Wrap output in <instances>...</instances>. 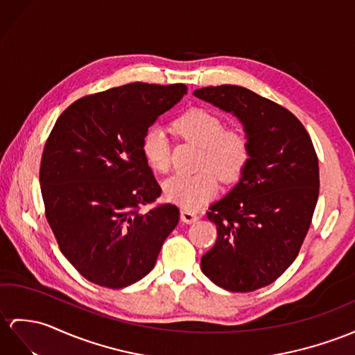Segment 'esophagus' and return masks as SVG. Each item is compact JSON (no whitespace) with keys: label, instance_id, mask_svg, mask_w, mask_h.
Masks as SVG:
<instances>
[{"label":"esophagus","instance_id":"1","mask_svg":"<svg viewBox=\"0 0 355 355\" xmlns=\"http://www.w3.org/2000/svg\"><path fill=\"white\" fill-rule=\"evenodd\" d=\"M180 220L187 224H193L198 220V215H197V212H193V211L182 207V209H180Z\"/></svg>","mask_w":355,"mask_h":355}]
</instances>
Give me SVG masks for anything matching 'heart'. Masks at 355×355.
<instances>
[{"label": "heart", "mask_w": 355, "mask_h": 355, "mask_svg": "<svg viewBox=\"0 0 355 355\" xmlns=\"http://www.w3.org/2000/svg\"><path fill=\"white\" fill-rule=\"evenodd\" d=\"M173 126L176 134L202 148L198 168L205 170L191 176L176 175L164 180V196L185 209H196L217 194L218 178L215 172L226 182L243 175L250 159V143L243 131L224 129L223 120L203 108L187 111ZM141 152L152 170H168L170 146L162 128L153 126L144 134Z\"/></svg>", "instance_id": "heart-1"}]
</instances>
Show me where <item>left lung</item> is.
<instances>
[{
	"instance_id": "obj_1",
	"label": "left lung",
	"mask_w": 355,
	"mask_h": 355,
	"mask_svg": "<svg viewBox=\"0 0 355 355\" xmlns=\"http://www.w3.org/2000/svg\"><path fill=\"white\" fill-rule=\"evenodd\" d=\"M194 96L230 112L243 125L250 159L238 184L209 206L215 245L202 271L220 288L252 292L295 261L319 196L312 140L286 108L241 85L194 90Z\"/></svg>"
}]
</instances>
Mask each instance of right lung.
I'll use <instances>...</instances> for the list:
<instances>
[{
	"label": "right lung",
	"mask_w": 355,
	"mask_h": 355,
	"mask_svg": "<svg viewBox=\"0 0 355 355\" xmlns=\"http://www.w3.org/2000/svg\"><path fill=\"white\" fill-rule=\"evenodd\" d=\"M187 94L185 84L131 83L73 102L58 117L40 162L46 218L60 250L83 277L126 288L148 275L179 209L141 152L148 129Z\"/></svg>",
	"instance_id": "obj_1"
}]
</instances>
